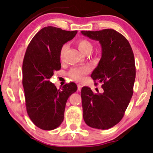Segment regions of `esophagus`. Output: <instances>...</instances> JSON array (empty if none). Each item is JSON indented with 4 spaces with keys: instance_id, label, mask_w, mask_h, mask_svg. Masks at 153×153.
Wrapping results in <instances>:
<instances>
[{
    "instance_id": "esophagus-1",
    "label": "esophagus",
    "mask_w": 153,
    "mask_h": 153,
    "mask_svg": "<svg viewBox=\"0 0 153 153\" xmlns=\"http://www.w3.org/2000/svg\"><path fill=\"white\" fill-rule=\"evenodd\" d=\"M77 86H78V91H80L81 88H82V86H81V84H79Z\"/></svg>"
}]
</instances>
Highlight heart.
Instances as JSON below:
<instances>
[{
	"mask_svg": "<svg viewBox=\"0 0 153 153\" xmlns=\"http://www.w3.org/2000/svg\"><path fill=\"white\" fill-rule=\"evenodd\" d=\"M76 45L78 46L79 51L85 55H88L91 53L93 50V45L90 41L87 39H79L76 41ZM67 48V45L64 44L60 49V58L62 59L65 51ZM90 72V68L87 66L84 67H73L69 71V74L72 79L76 81H83L85 78V76Z\"/></svg>",
	"mask_w": 153,
	"mask_h": 153,
	"instance_id": "1",
	"label": "heart"
}]
</instances>
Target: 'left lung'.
<instances>
[{
	"label": "left lung",
	"mask_w": 153,
	"mask_h": 153,
	"mask_svg": "<svg viewBox=\"0 0 153 153\" xmlns=\"http://www.w3.org/2000/svg\"><path fill=\"white\" fill-rule=\"evenodd\" d=\"M81 32L101 45L102 56L91 77L104 91L95 94L89 87L81 88L83 117L90 127L108 129L123 118L134 93V53L127 39L114 29Z\"/></svg>",
	"instance_id": "1"
}]
</instances>
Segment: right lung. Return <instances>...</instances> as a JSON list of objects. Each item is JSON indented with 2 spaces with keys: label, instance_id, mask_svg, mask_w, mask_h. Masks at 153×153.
I'll return each mask as SVG.
<instances>
[{
  "label": "right lung",
  "instance_id": "1",
  "mask_svg": "<svg viewBox=\"0 0 153 153\" xmlns=\"http://www.w3.org/2000/svg\"><path fill=\"white\" fill-rule=\"evenodd\" d=\"M76 33L44 27L33 37L26 51L22 65L26 108L32 122L43 130L55 129L61 124L67 99L77 90L73 82L58 90L49 81L61 68V48Z\"/></svg>",
  "mask_w": 153,
  "mask_h": 153
}]
</instances>
